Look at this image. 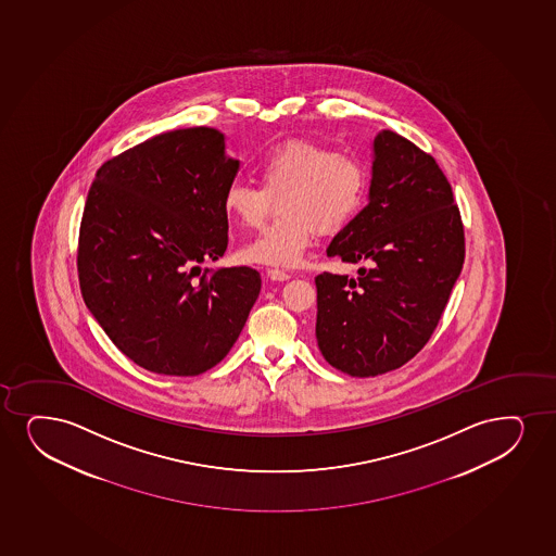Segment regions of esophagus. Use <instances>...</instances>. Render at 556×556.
Here are the masks:
<instances>
[{
    "label": "esophagus",
    "mask_w": 556,
    "mask_h": 556,
    "mask_svg": "<svg viewBox=\"0 0 556 556\" xmlns=\"http://www.w3.org/2000/svg\"><path fill=\"white\" fill-rule=\"evenodd\" d=\"M268 277L271 281H288L290 279V275L287 271H282V269H268Z\"/></svg>",
    "instance_id": "esophagus-1"
}]
</instances>
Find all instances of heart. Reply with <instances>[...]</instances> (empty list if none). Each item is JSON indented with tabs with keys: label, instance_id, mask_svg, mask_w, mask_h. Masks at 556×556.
Listing matches in <instances>:
<instances>
[{
	"label": "heart",
	"instance_id": "heart-1",
	"mask_svg": "<svg viewBox=\"0 0 556 556\" xmlns=\"http://www.w3.org/2000/svg\"><path fill=\"white\" fill-rule=\"evenodd\" d=\"M261 186L232 179L223 210L243 228H258L274 200L281 217L241 249V261L290 268L302 261L315 232H341L362 212L369 192V166L356 153L313 142H288L258 163Z\"/></svg>",
	"mask_w": 556,
	"mask_h": 556
}]
</instances>
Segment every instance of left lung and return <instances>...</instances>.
<instances>
[{
    "label": "left lung",
    "instance_id": "1",
    "mask_svg": "<svg viewBox=\"0 0 556 556\" xmlns=\"http://www.w3.org/2000/svg\"><path fill=\"white\" fill-rule=\"evenodd\" d=\"M357 279L316 275V341L350 377L399 369L431 339L465 262L459 207L437 161L393 130L372 142L369 204L329 243Z\"/></svg>",
    "mask_w": 556,
    "mask_h": 556
}]
</instances>
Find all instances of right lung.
<instances>
[{
	"label": "right lung",
	"mask_w": 556,
	"mask_h": 556,
	"mask_svg": "<svg viewBox=\"0 0 556 556\" xmlns=\"http://www.w3.org/2000/svg\"><path fill=\"white\" fill-rule=\"evenodd\" d=\"M238 170L212 127L168 130L97 170L78 238L80 290L110 341L151 372L215 367L258 298L256 269L200 268L227 251L223 191Z\"/></svg>",
	"instance_id": "add662e5"
}]
</instances>
